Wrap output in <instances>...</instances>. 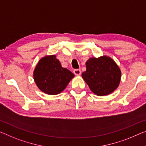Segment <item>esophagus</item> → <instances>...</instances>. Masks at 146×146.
Wrapping results in <instances>:
<instances>
[{
  "label": "esophagus",
  "instance_id": "1",
  "mask_svg": "<svg viewBox=\"0 0 146 146\" xmlns=\"http://www.w3.org/2000/svg\"><path fill=\"white\" fill-rule=\"evenodd\" d=\"M74 74L76 76H80L81 74V70L80 69H75V70H74Z\"/></svg>",
  "mask_w": 146,
  "mask_h": 146
}]
</instances>
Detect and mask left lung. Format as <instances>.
<instances>
[{
  "label": "left lung",
  "instance_id": "1",
  "mask_svg": "<svg viewBox=\"0 0 146 146\" xmlns=\"http://www.w3.org/2000/svg\"><path fill=\"white\" fill-rule=\"evenodd\" d=\"M86 64V71L82 73V76L93 93L105 96L117 88L121 72L111 57L106 55L91 57L87 60Z\"/></svg>",
  "mask_w": 146,
  "mask_h": 146
}]
</instances>
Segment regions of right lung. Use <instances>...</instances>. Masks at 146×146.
I'll return each mask as SVG.
<instances>
[{
	"label": "right lung",
	"mask_w": 146,
	"mask_h": 146,
	"mask_svg": "<svg viewBox=\"0 0 146 146\" xmlns=\"http://www.w3.org/2000/svg\"><path fill=\"white\" fill-rule=\"evenodd\" d=\"M74 77L72 72L62 68L55 55L42 57L33 72L35 82L38 89L50 95L61 93Z\"/></svg>",
	"instance_id": "1"
}]
</instances>
